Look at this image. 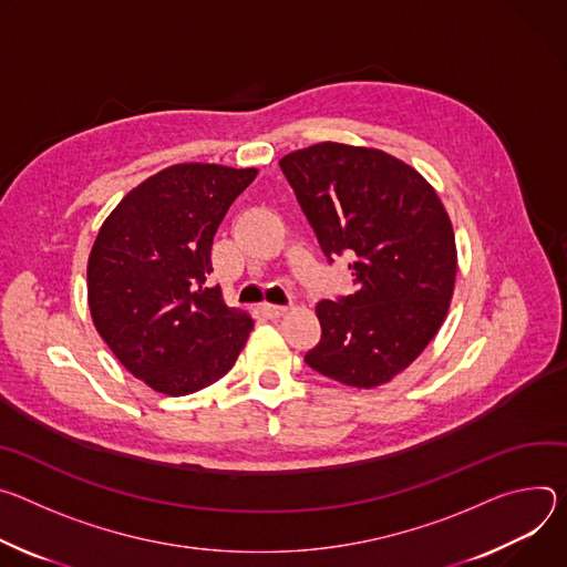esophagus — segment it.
<instances>
[{
    "label": "esophagus",
    "instance_id": "34e87169",
    "mask_svg": "<svg viewBox=\"0 0 567 567\" xmlns=\"http://www.w3.org/2000/svg\"><path fill=\"white\" fill-rule=\"evenodd\" d=\"M261 310H264V316L266 318H270V320H279V318H284L286 312L290 310L288 306H275V303H264L261 306Z\"/></svg>",
    "mask_w": 567,
    "mask_h": 567
}]
</instances>
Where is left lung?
Instances as JSON below:
<instances>
[{
  "label": "left lung",
  "instance_id": "1",
  "mask_svg": "<svg viewBox=\"0 0 567 567\" xmlns=\"http://www.w3.org/2000/svg\"><path fill=\"white\" fill-rule=\"evenodd\" d=\"M279 166L324 255L353 257L355 292L316 306L322 338L306 362L347 388L385 385L449 316L457 277L451 216L414 166L381 148L322 142Z\"/></svg>",
  "mask_w": 567,
  "mask_h": 567
}]
</instances>
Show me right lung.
I'll list each match as a JSON object with an SVG mask.
<instances>
[{
    "mask_svg": "<svg viewBox=\"0 0 567 567\" xmlns=\"http://www.w3.org/2000/svg\"><path fill=\"white\" fill-rule=\"evenodd\" d=\"M259 168L173 164L123 196L87 259L90 316L135 379L194 394L234 367L255 320L209 288L212 243Z\"/></svg>",
    "mask_w": 567,
    "mask_h": 567,
    "instance_id": "right-lung-1",
    "label": "right lung"
}]
</instances>
